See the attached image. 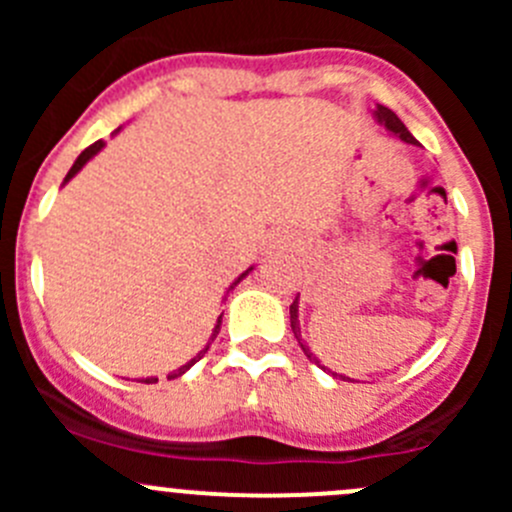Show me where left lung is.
<instances>
[{
	"instance_id": "left-lung-1",
	"label": "left lung",
	"mask_w": 512,
	"mask_h": 512,
	"mask_svg": "<svg viewBox=\"0 0 512 512\" xmlns=\"http://www.w3.org/2000/svg\"><path fill=\"white\" fill-rule=\"evenodd\" d=\"M376 118H379V123H384V126L389 128L391 133H396V136H399L401 141H406V143H414V146H418V141H416L414 136H411V133H409V128H406L404 123H401V118L396 116V113L391 111V108H386V106H379V108H376ZM289 324H292V332H294V337H297L299 347H302V352L307 354V359H309V361H314V364H319V361H317V356H314L312 352H309V347H304V342H302V339H299L297 297H294V302L289 304ZM322 369H324V366H322Z\"/></svg>"
}]
</instances>
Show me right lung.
Listing matches in <instances>:
<instances>
[{
    "label": "right lung",
    "mask_w": 512,
    "mask_h": 512,
    "mask_svg": "<svg viewBox=\"0 0 512 512\" xmlns=\"http://www.w3.org/2000/svg\"><path fill=\"white\" fill-rule=\"evenodd\" d=\"M101 148H103V141H96V143H91V146H89V148H86V151H84V153H81V156H79V158H76V163H74V165H71V170H69V173H66V180H69V178H74V175H76V173H79V170H81V168H84V165H86V160H89V158H94V156H96V153H98V151H101ZM250 270H252V267H250ZM250 270H247V272H250ZM247 272H242V275H240V277H237V282H235V285H240V282H242V277H245V275H247ZM235 285H232V287H235ZM232 287H230V289H232ZM220 322H223V314H220L218 324H215V329H213V337H210L208 347H205V349H203V352H200L198 356H195V359H190V361H188V364H185V366H180V369H178V371H173V374H170V376H168V379H175V376L185 374V371H188V369H190V366H193V364H195V361H200V359H203V356H205V352H208V349H210V344H213V339H215V337H218V332H220ZM143 381H146V384H153V381H158V379H143Z\"/></svg>",
    "instance_id": "right-lung-1"
}]
</instances>
